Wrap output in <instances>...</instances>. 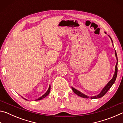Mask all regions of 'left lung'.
Listing matches in <instances>:
<instances>
[{
  "label": "left lung",
  "mask_w": 123,
  "mask_h": 123,
  "mask_svg": "<svg viewBox=\"0 0 123 123\" xmlns=\"http://www.w3.org/2000/svg\"><path fill=\"white\" fill-rule=\"evenodd\" d=\"M105 34H106V32H105ZM109 36L110 37V38H111V41H112V42L113 43V41L112 40V38H111V37H110L109 35ZM115 55H116V57L117 58V63H116V65L115 67V72H114V74L113 75V76L112 79H111V80L110 81L107 83V85H106V86L104 87V88L102 89V91H101V92L99 93V94H98L96 96H93V97H89L88 96H87V95H85L84 93H82L81 92L78 90H77L75 88H73V87H72V89L73 91L76 94H77L79 97H81L82 98H91V99H97V98H101L102 97H103L104 95H105L106 93L107 92V91L109 90L110 89V88L112 87V85H113V84L115 82V81L116 80V78H117V72H118V67H117V66H118V58H117V53H116V51L115 50Z\"/></svg>",
  "instance_id": "8db88e82"
}]
</instances>
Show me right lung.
<instances>
[{
	"label": "right lung",
	"mask_w": 123,
	"mask_h": 123,
	"mask_svg": "<svg viewBox=\"0 0 123 123\" xmlns=\"http://www.w3.org/2000/svg\"><path fill=\"white\" fill-rule=\"evenodd\" d=\"M50 91V86H49L48 89V91L46 92H45V94H43V95H42V96H41V97H39L38 99H36V100H41V99H43V98H44L45 97H46L47 96V95L49 94ZM22 98H23V97H22ZM23 98V99H25V100H26V99L24 98Z\"/></svg>",
	"instance_id": "right-lung-1"
}]
</instances>
